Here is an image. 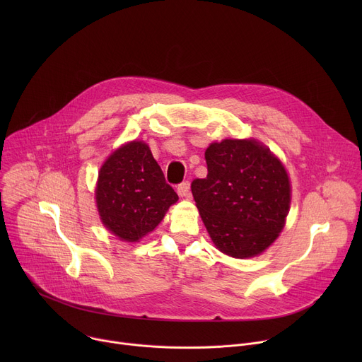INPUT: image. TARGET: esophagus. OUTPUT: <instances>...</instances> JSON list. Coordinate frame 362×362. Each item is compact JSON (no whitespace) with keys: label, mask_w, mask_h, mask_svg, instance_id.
<instances>
[{"label":"esophagus","mask_w":362,"mask_h":362,"mask_svg":"<svg viewBox=\"0 0 362 362\" xmlns=\"http://www.w3.org/2000/svg\"><path fill=\"white\" fill-rule=\"evenodd\" d=\"M177 193L179 196L182 197H190V183L186 180V182H182L179 186H177Z\"/></svg>","instance_id":"esophagus-1"}]
</instances>
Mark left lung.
<instances>
[{
  "instance_id": "obj_1",
  "label": "left lung",
  "mask_w": 362,
  "mask_h": 362,
  "mask_svg": "<svg viewBox=\"0 0 362 362\" xmlns=\"http://www.w3.org/2000/svg\"><path fill=\"white\" fill-rule=\"evenodd\" d=\"M204 159L208 176L190 187L214 243L233 257L259 255L278 238L289 211L285 168L255 140L212 143Z\"/></svg>"
}]
</instances>
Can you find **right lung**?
Returning a JSON list of instances; mask_svg holds the SVG:
<instances>
[{
    "instance_id": "1",
    "label": "right lung",
    "mask_w": 362,
    "mask_h": 362,
    "mask_svg": "<svg viewBox=\"0 0 362 362\" xmlns=\"http://www.w3.org/2000/svg\"><path fill=\"white\" fill-rule=\"evenodd\" d=\"M177 199L143 141L120 147L100 169L98 214L105 226L123 240L136 242L151 232Z\"/></svg>"
}]
</instances>
